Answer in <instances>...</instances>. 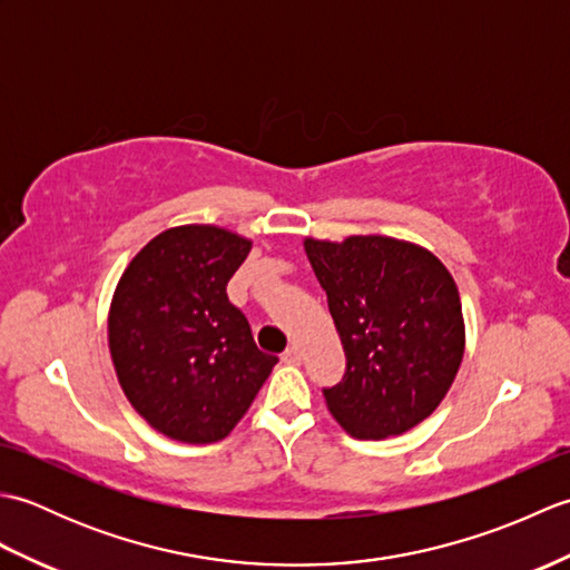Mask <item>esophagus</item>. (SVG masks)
Segmentation results:
<instances>
[{
    "label": "esophagus",
    "instance_id": "obj_1",
    "mask_svg": "<svg viewBox=\"0 0 570 570\" xmlns=\"http://www.w3.org/2000/svg\"><path fill=\"white\" fill-rule=\"evenodd\" d=\"M282 360L286 362V365H301V360H304V353H301L298 345H292L286 350V353L282 355Z\"/></svg>",
    "mask_w": 570,
    "mask_h": 570
}]
</instances>
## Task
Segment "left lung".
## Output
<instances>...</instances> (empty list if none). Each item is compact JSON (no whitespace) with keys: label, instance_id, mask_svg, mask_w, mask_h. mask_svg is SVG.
Segmentation results:
<instances>
[{"label":"left lung","instance_id":"obj_1","mask_svg":"<svg viewBox=\"0 0 570 570\" xmlns=\"http://www.w3.org/2000/svg\"><path fill=\"white\" fill-rule=\"evenodd\" d=\"M345 350V374L323 396L355 439L414 429L441 404L465 350L453 276L429 249L394 237L306 239Z\"/></svg>","mask_w":570,"mask_h":570}]
</instances>
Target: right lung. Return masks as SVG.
<instances>
[{
  "instance_id": "obj_1",
  "label": "right lung",
  "mask_w": 570,
  "mask_h": 570,
  "mask_svg": "<svg viewBox=\"0 0 570 570\" xmlns=\"http://www.w3.org/2000/svg\"><path fill=\"white\" fill-rule=\"evenodd\" d=\"M249 249L227 229L184 225L154 237L119 278L107 325L117 377L168 439H225L278 362L227 298Z\"/></svg>"
}]
</instances>
